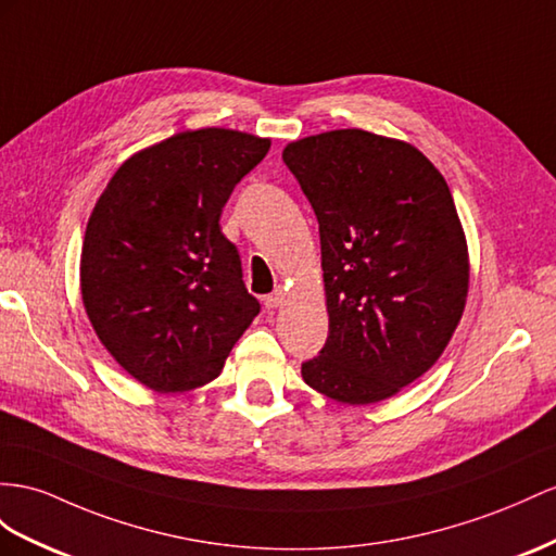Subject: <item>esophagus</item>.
Instances as JSON below:
<instances>
[{
	"label": "esophagus",
	"mask_w": 556,
	"mask_h": 556,
	"mask_svg": "<svg viewBox=\"0 0 556 556\" xmlns=\"http://www.w3.org/2000/svg\"><path fill=\"white\" fill-rule=\"evenodd\" d=\"M283 301H287V291H283L281 287L275 289L269 295H265V307L267 309H277L283 305Z\"/></svg>",
	"instance_id": "obj_1"
}]
</instances>
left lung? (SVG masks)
<instances>
[{
  "mask_svg": "<svg viewBox=\"0 0 556 556\" xmlns=\"http://www.w3.org/2000/svg\"><path fill=\"white\" fill-rule=\"evenodd\" d=\"M319 220L329 338L303 380L333 402L390 400L463 317L469 255L444 176L410 142L338 129L281 152Z\"/></svg>",
  "mask_w": 556,
  "mask_h": 556,
  "instance_id": "left-lung-1",
  "label": "left lung"
}]
</instances>
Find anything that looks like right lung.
<instances>
[{"instance_id": "1", "label": "right lung", "mask_w": 556, "mask_h": 556, "mask_svg": "<svg viewBox=\"0 0 556 556\" xmlns=\"http://www.w3.org/2000/svg\"><path fill=\"white\" fill-rule=\"evenodd\" d=\"M269 150L244 131H182L131 154L91 211L81 301L126 374L170 394L218 378L261 305L220 232L235 185Z\"/></svg>"}]
</instances>
